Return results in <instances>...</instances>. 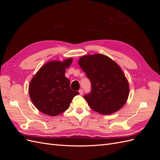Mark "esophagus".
I'll return each instance as SVG.
<instances>
[{
  "instance_id": "obj_1",
  "label": "esophagus",
  "mask_w": 160,
  "mask_h": 160,
  "mask_svg": "<svg viewBox=\"0 0 160 160\" xmlns=\"http://www.w3.org/2000/svg\"><path fill=\"white\" fill-rule=\"evenodd\" d=\"M79 92L80 95H82L83 94V89H80V90L79 91Z\"/></svg>"
}]
</instances>
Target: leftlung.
I'll use <instances>...</instances> for the list:
<instances>
[{
	"instance_id": "1",
	"label": "left lung",
	"mask_w": 160,
	"mask_h": 160,
	"mask_svg": "<svg viewBox=\"0 0 160 160\" xmlns=\"http://www.w3.org/2000/svg\"><path fill=\"white\" fill-rule=\"evenodd\" d=\"M78 63L91 83V93L84 96L89 107L105 115L122 109L128 101L129 85L117 62L98 53L81 57Z\"/></svg>"
}]
</instances>
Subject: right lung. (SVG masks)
Segmentation results:
<instances>
[{"instance_id":"1","label":"right lung","mask_w":160,"mask_h":160,"mask_svg":"<svg viewBox=\"0 0 160 160\" xmlns=\"http://www.w3.org/2000/svg\"><path fill=\"white\" fill-rule=\"evenodd\" d=\"M72 58L46 62L33 76L28 85V93L32 103L41 112L56 116L69 108L78 91L71 90L70 81L65 76Z\"/></svg>"}]
</instances>
